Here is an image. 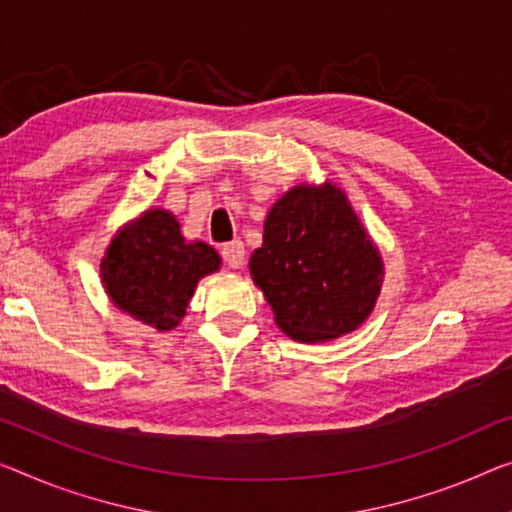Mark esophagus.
I'll return each mask as SVG.
<instances>
[{
    "instance_id": "obj_1",
    "label": "esophagus",
    "mask_w": 512,
    "mask_h": 512,
    "mask_svg": "<svg viewBox=\"0 0 512 512\" xmlns=\"http://www.w3.org/2000/svg\"><path fill=\"white\" fill-rule=\"evenodd\" d=\"M245 245H242L240 240H233V242H229V245H224L222 247V258H224V263L229 265V267H233V270H240L242 265H245Z\"/></svg>"
}]
</instances>
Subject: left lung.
I'll use <instances>...</instances> for the list:
<instances>
[{
  "instance_id": "8db88e82",
  "label": "left lung",
  "mask_w": 512,
  "mask_h": 512,
  "mask_svg": "<svg viewBox=\"0 0 512 512\" xmlns=\"http://www.w3.org/2000/svg\"><path fill=\"white\" fill-rule=\"evenodd\" d=\"M249 272L283 334L325 343L355 332L371 316L384 261L348 194L325 180L290 187L274 203Z\"/></svg>"
}]
</instances>
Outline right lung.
<instances>
[{
	"label": "right lung",
	"mask_w": 512,
	"mask_h": 512,
	"mask_svg": "<svg viewBox=\"0 0 512 512\" xmlns=\"http://www.w3.org/2000/svg\"><path fill=\"white\" fill-rule=\"evenodd\" d=\"M222 258L201 240H185L174 212L148 208L123 224L100 261L102 288L116 309L157 332L185 318L203 277Z\"/></svg>",
	"instance_id": "1"
}]
</instances>
